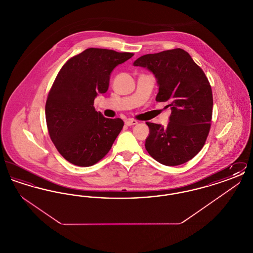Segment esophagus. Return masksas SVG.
Instances as JSON below:
<instances>
[{
	"label": "esophagus",
	"instance_id": "1",
	"mask_svg": "<svg viewBox=\"0 0 253 253\" xmlns=\"http://www.w3.org/2000/svg\"><path fill=\"white\" fill-rule=\"evenodd\" d=\"M125 124L127 125V126H132V125H135V124H137V121H135V120H132V119H129V120H125Z\"/></svg>",
	"mask_w": 253,
	"mask_h": 253
}]
</instances>
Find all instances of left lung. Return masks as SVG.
Segmentation results:
<instances>
[{
	"instance_id": "8db88e82",
	"label": "left lung",
	"mask_w": 253,
	"mask_h": 253,
	"mask_svg": "<svg viewBox=\"0 0 253 253\" xmlns=\"http://www.w3.org/2000/svg\"><path fill=\"white\" fill-rule=\"evenodd\" d=\"M155 74L157 102H167L171 114L167 128L146 122L150 134L145 148L166 166L184 164L203 148L212 118V91L204 71L181 48L147 54L133 62Z\"/></svg>"
}]
</instances>
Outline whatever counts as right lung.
Instances as JSON below:
<instances>
[{
	"instance_id": "obj_1",
	"label": "right lung",
	"mask_w": 253,
	"mask_h": 253,
	"mask_svg": "<svg viewBox=\"0 0 253 253\" xmlns=\"http://www.w3.org/2000/svg\"><path fill=\"white\" fill-rule=\"evenodd\" d=\"M132 56L88 48L60 68L47 96L45 119L52 142L68 162L89 167L108 154L124 122L104 118L95 110L94 100L107 92L113 69Z\"/></svg>"
}]
</instances>
